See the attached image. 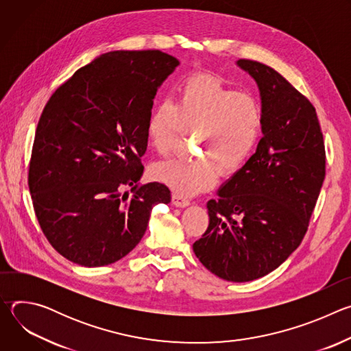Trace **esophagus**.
Returning a JSON list of instances; mask_svg holds the SVG:
<instances>
[{
	"mask_svg": "<svg viewBox=\"0 0 351 351\" xmlns=\"http://www.w3.org/2000/svg\"><path fill=\"white\" fill-rule=\"evenodd\" d=\"M172 203H173V206L183 208V207H187L190 204V199L187 197H183V195L178 194V193H173L172 194Z\"/></svg>",
	"mask_w": 351,
	"mask_h": 351,
	"instance_id": "1",
	"label": "esophagus"
}]
</instances>
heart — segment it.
<instances>
[{"instance_id":"obj_1","label":"heart","mask_w":351,"mask_h":351,"mask_svg":"<svg viewBox=\"0 0 351 351\" xmlns=\"http://www.w3.org/2000/svg\"><path fill=\"white\" fill-rule=\"evenodd\" d=\"M264 128L260 99L211 76H194L179 88L176 103L161 101L148 118L147 136L158 156H168L184 132H195L198 157L169 160L153 176L180 195L213 187L237 173L253 156Z\"/></svg>"}]
</instances>
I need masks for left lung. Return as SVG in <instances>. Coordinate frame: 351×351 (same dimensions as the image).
Wrapping results in <instances>:
<instances>
[{
	"label": "left lung",
	"mask_w": 351,
	"mask_h": 351,
	"mask_svg": "<svg viewBox=\"0 0 351 351\" xmlns=\"http://www.w3.org/2000/svg\"><path fill=\"white\" fill-rule=\"evenodd\" d=\"M237 66L260 88L263 138L207 203L210 223L193 244L208 271L229 282L268 275L302 243L325 179V145L314 106L280 73L252 60Z\"/></svg>",
	"instance_id": "obj_1"
}]
</instances>
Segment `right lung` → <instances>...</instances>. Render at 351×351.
<instances>
[{
    "label": "right lung",
    "mask_w": 351,
    "mask_h": 351,
    "mask_svg": "<svg viewBox=\"0 0 351 351\" xmlns=\"http://www.w3.org/2000/svg\"><path fill=\"white\" fill-rule=\"evenodd\" d=\"M179 61L160 51H112L77 69L49 97L29 164L40 228L82 267L110 265L138 244L154 206L171 202L158 182L138 186L153 99ZM129 185L134 194H121Z\"/></svg>",
    "instance_id": "obj_1"
}]
</instances>
